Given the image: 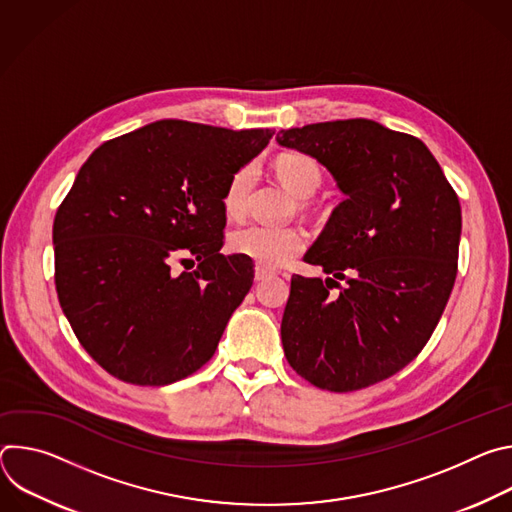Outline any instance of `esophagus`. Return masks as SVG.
<instances>
[{"label":"esophagus","mask_w":512,"mask_h":512,"mask_svg":"<svg viewBox=\"0 0 512 512\" xmlns=\"http://www.w3.org/2000/svg\"><path fill=\"white\" fill-rule=\"evenodd\" d=\"M273 275H275V271H271V269H267V267H261V265L255 267V279H257V281H263V279L273 277Z\"/></svg>","instance_id":"34e87169"}]
</instances>
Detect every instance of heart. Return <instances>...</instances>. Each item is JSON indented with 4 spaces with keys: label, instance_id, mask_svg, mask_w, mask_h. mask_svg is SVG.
Instances as JSON below:
<instances>
[{
    "label": "heart",
    "instance_id": "obj_1",
    "mask_svg": "<svg viewBox=\"0 0 512 512\" xmlns=\"http://www.w3.org/2000/svg\"><path fill=\"white\" fill-rule=\"evenodd\" d=\"M279 180L300 198L312 196L322 184V170L316 160L304 154H283L275 162ZM257 176L255 164L241 166L227 182L223 208L227 216L241 218ZM306 233L298 227H271L253 223L231 233L229 247L233 253L255 261L261 267H281L300 255L306 247Z\"/></svg>",
    "mask_w": 512,
    "mask_h": 512
}]
</instances>
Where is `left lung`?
Masks as SVG:
<instances>
[{
  "mask_svg": "<svg viewBox=\"0 0 512 512\" xmlns=\"http://www.w3.org/2000/svg\"><path fill=\"white\" fill-rule=\"evenodd\" d=\"M277 143L316 158L346 194L304 257L330 277H291L285 358L318 389L381 383L421 352L450 300L458 194L421 139L371 119L281 129Z\"/></svg>",
  "mask_w": 512,
  "mask_h": 512,
  "instance_id": "obj_1",
  "label": "left lung"
}]
</instances>
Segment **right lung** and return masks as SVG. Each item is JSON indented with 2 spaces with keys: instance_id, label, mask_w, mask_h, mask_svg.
I'll return each instance as SVG.
<instances>
[{
  "instance_id": "add662e5",
  "label": "right lung",
  "mask_w": 512,
  "mask_h": 512,
  "mask_svg": "<svg viewBox=\"0 0 512 512\" xmlns=\"http://www.w3.org/2000/svg\"><path fill=\"white\" fill-rule=\"evenodd\" d=\"M273 129L162 119L105 141L56 210L54 281L83 348L119 381L162 387L206 364L253 285L223 255L229 178ZM174 260L196 262L178 274Z\"/></svg>"
}]
</instances>
